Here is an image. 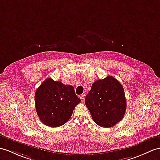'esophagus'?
<instances>
[{
	"label": "esophagus",
	"mask_w": 160,
	"mask_h": 160,
	"mask_svg": "<svg viewBox=\"0 0 160 160\" xmlns=\"http://www.w3.org/2000/svg\"><path fill=\"white\" fill-rule=\"evenodd\" d=\"M80 99H81V102H83L84 101V100H85V95H83V94H82V95H81L80 96Z\"/></svg>",
	"instance_id": "34e87169"
}]
</instances>
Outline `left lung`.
Here are the masks:
<instances>
[{
	"mask_svg": "<svg viewBox=\"0 0 160 160\" xmlns=\"http://www.w3.org/2000/svg\"><path fill=\"white\" fill-rule=\"evenodd\" d=\"M85 103L93 122L103 128H111L119 122L126 109L123 88L112 76L94 81Z\"/></svg>",
	"mask_w": 160,
	"mask_h": 160,
	"instance_id": "1",
	"label": "left lung"
}]
</instances>
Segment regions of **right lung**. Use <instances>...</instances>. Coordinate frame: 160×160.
<instances>
[{"label":"right lung","instance_id":"right-lung-1","mask_svg":"<svg viewBox=\"0 0 160 160\" xmlns=\"http://www.w3.org/2000/svg\"><path fill=\"white\" fill-rule=\"evenodd\" d=\"M35 108L42 123L59 127L67 123L81 100L72 85H64L51 78L45 79L34 94Z\"/></svg>","mask_w":160,"mask_h":160}]
</instances>
